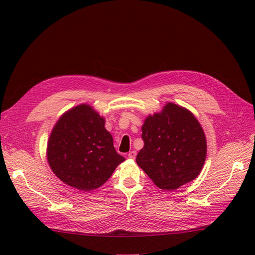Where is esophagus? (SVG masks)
Instances as JSON below:
<instances>
[{
	"instance_id": "esophagus-1",
	"label": "esophagus",
	"mask_w": 255,
	"mask_h": 255,
	"mask_svg": "<svg viewBox=\"0 0 255 255\" xmlns=\"http://www.w3.org/2000/svg\"><path fill=\"white\" fill-rule=\"evenodd\" d=\"M128 157L130 158V159H135V157H136V151H130L128 154Z\"/></svg>"
}]
</instances>
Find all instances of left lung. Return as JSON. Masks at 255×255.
Segmentation results:
<instances>
[{"mask_svg": "<svg viewBox=\"0 0 255 255\" xmlns=\"http://www.w3.org/2000/svg\"><path fill=\"white\" fill-rule=\"evenodd\" d=\"M141 130L144 145L136 161L157 187L176 189L201 172L206 138L188 110L167 103L160 113L146 117Z\"/></svg>", "mask_w": 255, "mask_h": 255, "instance_id": "1", "label": "left lung"}]
</instances>
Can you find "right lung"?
<instances>
[{
    "instance_id": "right-lung-1",
    "label": "right lung",
    "mask_w": 255,
    "mask_h": 255,
    "mask_svg": "<svg viewBox=\"0 0 255 255\" xmlns=\"http://www.w3.org/2000/svg\"><path fill=\"white\" fill-rule=\"evenodd\" d=\"M104 126V118L87 104L59 118L49 138L47 156L60 181L84 191L96 189L126 159L116 152Z\"/></svg>"
}]
</instances>
